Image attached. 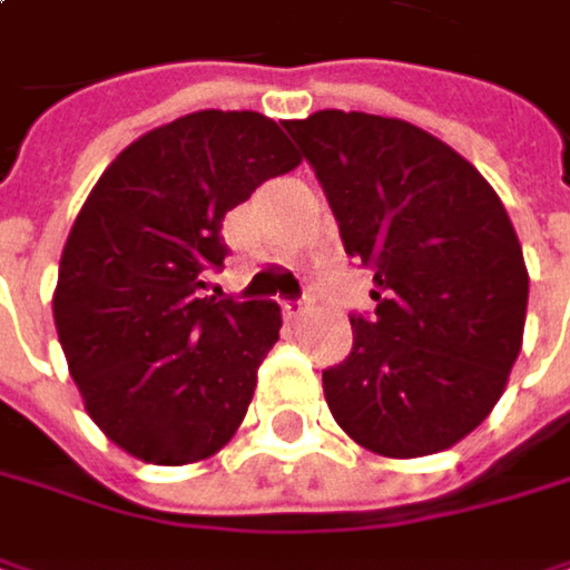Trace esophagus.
I'll return each mask as SVG.
<instances>
[{"instance_id":"esophagus-1","label":"esophagus","mask_w":570,"mask_h":570,"mask_svg":"<svg viewBox=\"0 0 570 570\" xmlns=\"http://www.w3.org/2000/svg\"><path fill=\"white\" fill-rule=\"evenodd\" d=\"M281 309H284L286 320H299V316L306 313V303H303V299H284Z\"/></svg>"}]
</instances>
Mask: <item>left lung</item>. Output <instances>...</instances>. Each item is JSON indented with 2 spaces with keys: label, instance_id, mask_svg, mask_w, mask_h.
<instances>
[{
  "label": "left lung",
  "instance_id": "8db88e82",
  "mask_svg": "<svg viewBox=\"0 0 570 570\" xmlns=\"http://www.w3.org/2000/svg\"><path fill=\"white\" fill-rule=\"evenodd\" d=\"M373 271L376 316H350L353 353L323 373L340 429L386 459L462 442L509 386L528 267L492 184L435 135L366 111L286 121Z\"/></svg>",
  "mask_w": 570,
  "mask_h": 570
}]
</instances>
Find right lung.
Wrapping results in <instances>:
<instances>
[{"instance_id":"add662e5","label":"right lung","mask_w":570,"mask_h":570,"mask_svg":"<svg viewBox=\"0 0 570 570\" xmlns=\"http://www.w3.org/2000/svg\"><path fill=\"white\" fill-rule=\"evenodd\" d=\"M296 165L274 118L207 108L131 141L81 204L52 316L91 422L128 455L204 462L244 422L281 306L200 289L227 254L224 214Z\"/></svg>"}]
</instances>
